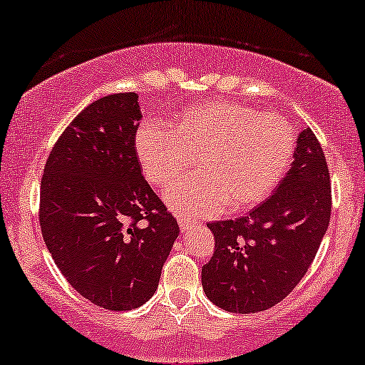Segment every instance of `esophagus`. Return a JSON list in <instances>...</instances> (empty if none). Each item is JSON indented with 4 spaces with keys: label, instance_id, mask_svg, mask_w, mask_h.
Returning <instances> with one entry per match:
<instances>
[{
    "label": "esophagus",
    "instance_id": "esophagus-1",
    "mask_svg": "<svg viewBox=\"0 0 365 365\" xmlns=\"http://www.w3.org/2000/svg\"><path fill=\"white\" fill-rule=\"evenodd\" d=\"M178 223H179V228H181V232H186L190 230L191 227H195V220L184 218V217H178Z\"/></svg>",
    "mask_w": 365,
    "mask_h": 365
}]
</instances>
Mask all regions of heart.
I'll list each match as a JSON object with an SVG mask.
<instances>
[{"instance_id":"1","label":"heart","mask_w":365,"mask_h":365,"mask_svg":"<svg viewBox=\"0 0 365 365\" xmlns=\"http://www.w3.org/2000/svg\"><path fill=\"white\" fill-rule=\"evenodd\" d=\"M294 148V127L284 116L228 100L187 108L170 130L145 123L135 135L138 162L154 186L182 178L196 160L200 170L165 192L184 217L259 205L282 181Z\"/></svg>"}]
</instances>
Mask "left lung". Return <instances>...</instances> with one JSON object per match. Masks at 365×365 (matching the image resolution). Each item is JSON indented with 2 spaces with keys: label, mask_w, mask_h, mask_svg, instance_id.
<instances>
[{
  "label": "left lung",
  "mask_w": 365,
  "mask_h": 365,
  "mask_svg": "<svg viewBox=\"0 0 365 365\" xmlns=\"http://www.w3.org/2000/svg\"><path fill=\"white\" fill-rule=\"evenodd\" d=\"M331 213L330 173L317 135H298L291 169L247 217L208 223L215 252L201 269L208 299L230 313L272 308L308 272Z\"/></svg>",
  "instance_id": "left-lung-1"
}]
</instances>
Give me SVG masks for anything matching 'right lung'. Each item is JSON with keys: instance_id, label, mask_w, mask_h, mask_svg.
I'll list each match as a JSON object with an SVG mask.
<instances>
[{"instance_id": "1", "label": "right lung", "mask_w": 365, "mask_h": 365, "mask_svg": "<svg viewBox=\"0 0 365 365\" xmlns=\"http://www.w3.org/2000/svg\"><path fill=\"white\" fill-rule=\"evenodd\" d=\"M138 94L84 108L45 162L40 228L58 271L96 307L127 312L159 286L179 225L143 179Z\"/></svg>"}]
</instances>
